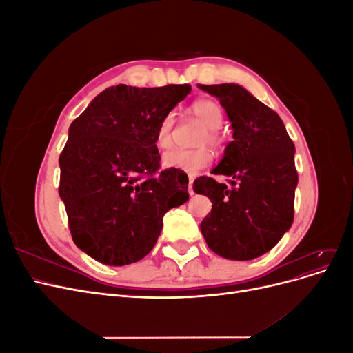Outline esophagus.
Masks as SVG:
<instances>
[{
  "label": "esophagus",
  "instance_id": "esophagus-1",
  "mask_svg": "<svg viewBox=\"0 0 353 353\" xmlns=\"http://www.w3.org/2000/svg\"><path fill=\"white\" fill-rule=\"evenodd\" d=\"M188 194L190 196L194 194V191H193V178H190V181H188Z\"/></svg>",
  "mask_w": 353,
  "mask_h": 353
}]
</instances>
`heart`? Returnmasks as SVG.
<instances>
[{"label": "heart", "mask_w": 353, "mask_h": 353, "mask_svg": "<svg viewBox=\"0 0 353 353\" xmlns=\"http://www.w3.org/2000/svg\"><path fill=\"white\" fill-rule=\"evenodd\" d=\"M190 113L206 126L205 132L201 134L200 144L209 143L212 145H219L222 141L219 126L223 122V110L221 108V104L212 99H201L191 104ZM174 122V113L165 114L162 117V121H160L154 137L156 145L159 148H166L170 145V135H172ZM210 159L212 154L208 148H196V150H179V148H172V150H168L162 156V165L166 169H176L183 170V172L188 175H194L200 169L208 166Z\"/></svg>", "instance_id": "heart-1"}]
</instances>
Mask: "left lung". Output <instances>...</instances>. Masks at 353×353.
<instances>
[{"label": "left lung", "instance_id": "1", "mask_svg": "<svg viewBox=\"0 0 353 353\" xmlns=\"http://www.w3.org/2000/svg\"><path fill=\"white\" fill-rule=\"evenodd\" d=\"M197 87L219 100L232 128V141L212 169L213 175L232 178V187L210 176L194 181L196 193L212 201L200 230L212 252L252 261L270 252L293 223L294 144L281 117L241 85Z\"/></svg>", "mask_w": 353, "mask_h": 353}]
</instances>
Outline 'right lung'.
<instances>
[{
    "label": "right lung",
    "mask_w": 353,
    "mask_h": 353,
    "mask_svg": "<svg viewBox=\"0 0 353 353\" xmlns=\"http://www.w3.org/2000/svg\"><path fill=\"white\" fill-rule=\"evenodd\" d=\"M190 91L187 83H119L72 122L59 159V194L74 244L92 259L110 266L141 261L154 248L165 213L188 200L181 170L157 172L154 137L162 117Z\"/></svg>",
    "instance_id": "1"
}]
</instances>
